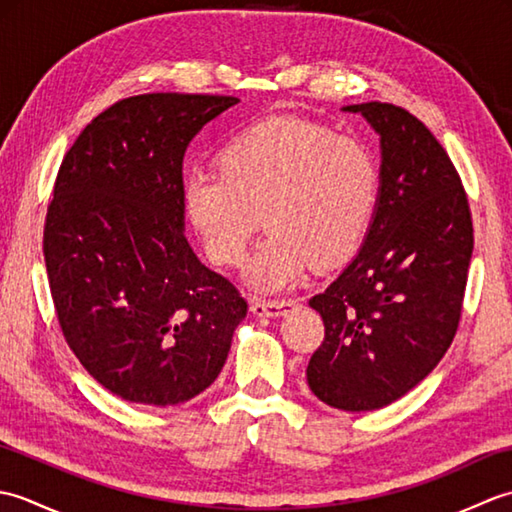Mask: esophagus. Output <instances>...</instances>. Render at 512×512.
<instances>
[{
    "label": "esophagus",
    "mask_w": 512,
    "mask_h": 512,
    "mask_svg": "<svg viewBox=\"0 0 512 512\" xmlns=\"http://www.w3.org/2000/svg\"><path fill=\"white\" fill-rule=\"evenodd\" d=\"M295 308L292 299H253L250 301V312L257 317H284L286 312Z\"/></svg>",
    "instance_id": "obj_1"
}]
</instances>
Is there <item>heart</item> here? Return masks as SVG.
<instances>
[{
    "label": "heart",
    "instance_id": "obj_1",
    "mask_svg": "<svg viewBox=\"0 0 512 512\" xmlns=\"http://www.w3.org/2000/svg\"><path fill=\"white\" fill-rule=\"evenodd\" d=\"M215 167L184 182V215L217 266L242 264L264 222L268 235L246 268L255 290L292 286L310 262H347L372 228L380 165L356 138L299 118H268L228 138Z\"/></svg>",
    "mask_w": 512,
    "mask_h": 512
}]
</instances>
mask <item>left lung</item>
<instances>
[{
  "label": "left lung",
  "mask_w": 512,
  "mask_h": 512,
  "mask_svg": "<svg viewBox=\"0 0 512 512\" xmlns=\"http://www.w3.org/2000/svg\"><path fill=\"white\" fill-rule=\"evenodd\" d=\"M380 134V200L352 264L310 306L325 336L308 385L343 411L383 409L453 343L473 255L460 173L427 125L391 103L347 105Z\"/></svg>",
  "instance_id": "left-lung-1"
}]
</instances>
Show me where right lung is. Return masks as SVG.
Here are the masks:
<instances>
[{
    "label": "right lung",
    "mask_w": 512,
    "mask_h": 512,
    "mask_svg": "<svg viewBox=\"0 0 512 512\" xmlns=\"http://www.w3.org/2000/svg\"><path fill=\"white\" fill-rule=\"evenodd\" d=\"M235 96L156 92L107 107L63 156L43 224L70 350L123 400L167 407L222 372L248 303L184 237L182 158Z\"/></svg>",
    "instance_id": "add662e5"
}]
</instances>
